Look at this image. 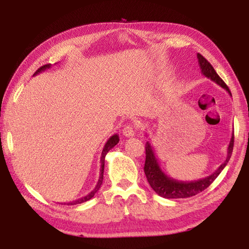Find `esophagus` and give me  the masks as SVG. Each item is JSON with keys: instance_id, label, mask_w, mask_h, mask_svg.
<instances>
[{"instance_id": "1", "label": "esophagus", "mask_w": 249, "mask_h": 249, "mask_svg": "<svg viewBox=\"0 0 249 249\" xmlns=\"http://www.w3.org/2000/svg\"><path fill=\"white\" fill-rule=\"evenodd\" d=\"M123 135L125 137H133L135 135V127L133 125H126L123 128Z\"/></svg>"}]
</instances>
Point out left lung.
Segmentation results:
<instances>
[{"label":"left lung","instance_id":"obj_1","mask_svg":"<svg viewBox=\"0 0 249 249\" xmlns=\"http://www.w3.org/2000/svg\"><path fill=\"white\" fill-rule=\"evenodd\" d=\"M197 61H199V66L201 69L202 74L213 82L218 84L223 89L229 92L231 96V91L229 87L226 86L225 82L218 77L216 71L211 66L210 62L202 56V54L197 53ZM234 147V134L231 135V138L230 141L229 147H227V156L225 161L217 168V169L213 172L212 175L205 177L203 179H199L196 181H179L170 176H168L165 171L161 169L157 158H156L153 147H151L150 142H146V160L144 171L146 175V178L148 180L150 187L153 190L157 193L158 196L165 197V199H183V197H190L197 195V193L205 190L209 185L213 182L214 180L217 178V176L221 174V171L224 169L225 166L229 162V160L233 153Z\"/></svg>","mask_w":249,"mask_h":249}]
</instances>
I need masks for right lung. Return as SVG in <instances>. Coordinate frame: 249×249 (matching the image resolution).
Instances as JSON below:
<instances>
[{
	"label": "right lung",
	"instance_id": "add662e5",
	"mask_svg": "<svg viewBox=\"0 0 249 249\" xmlns=\"http://www.w3.org/2000/svg\"><path fill=\"white\" fill-rule=\"evenodd\" d=\"M50 67H52V65H45V66H43V67H40V68L36 71L35 73H34V75H36V74H38V73H40V72H43V71H45V70H47V69H49ZM119 141H120V137H119V135L117 134H114L113 135V136H111L107 140V144L104 145V148H103V150H102V154H101V169H100V177H99V181H98V183H96V185H95V188L93 189V190H92L89 195H87L86 196H82V197H80V199H78V200H75V201H72V202H69L68 203V205H74V204H80V203H83V202H87V201H89L90 199H92V197L94 196V195L96 192L99 191V189L101 188V184H102V182H103V174H104V161H105V156H107V154L108 153L109 151V149H112L113 147H114L117 142H119ZM66 204V203H65Z\"/></svg>",
	"mask_w": 249,
	"mask_h": 249
}]
</instances>
